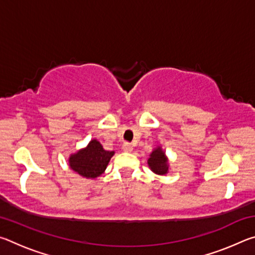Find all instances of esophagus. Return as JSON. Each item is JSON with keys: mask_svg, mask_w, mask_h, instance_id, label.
<instances>
[{"mask_svg": "<svg viewBox=\"0 0 255 255\" xmlns=\"http://www.w3.org/2000/svg\"><path fill=\"white\" fill-rule=\"evenodd\" d=\"M123 150L126 153H131L132 152V145L129 143H125L123 145Z\"/></svg>", "mask_w": 255, "mask_h": 255, "instance_id": "esophagus-1", "label": "esophagus"}]
</instances>
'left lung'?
Returning a JSON list of instances; mask_svg holds the SVG:
<instances>
[{
    "instance_id": "1",
    "label": "left lung",
    "mask_w": 255,
    "mask_h": 255,
    "mask_svg": "<svg viewBox=\"0 0 255 255\" xmlns=\"http://www.w3.org/2000/svg\"><path fill=\"white\" fill-rule=\"evenodd\" d=\"M147 164L149 169L158 175H164L169 172V161L161 147L154 148L147 159Z\"/></svg>"
}]
</instances>
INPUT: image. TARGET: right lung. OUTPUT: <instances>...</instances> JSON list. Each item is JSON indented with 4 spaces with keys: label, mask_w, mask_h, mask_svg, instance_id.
I'll return each instance as SVG.
<instances>
[{
    "label": "right lung",
    "mask_w": 255,
    "mask_h": 255,
    "mask_svg": "<svg viewBox=\"0 0 255 255\" xmlns=\"http://www.w3.org/2000/svg\"><path fill=\"white\" fill-rule=\"evenodd\" d=\"M115 152L103 149L100 141L92 139L85 148L72 154L68 158L71 169L86 179H96L107 169Z\"/></svg>",
    "instance_id": "obj_1"
}]
</instances>
